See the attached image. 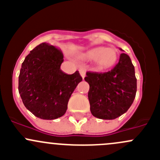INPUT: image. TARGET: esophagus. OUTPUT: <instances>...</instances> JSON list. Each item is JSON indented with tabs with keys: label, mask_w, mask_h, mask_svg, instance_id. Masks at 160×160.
Instances as JSON below:
<instances>
[{
	"label": "esophagus",
	"mask_w": 160,
	"mask_h": 160,
	"mask_svg": "<svg viewBox=\"0 0 160 160\" xmlns=\"http://www.w3.org/2000/svg\"><path fill=\"white\" fill-rule=\"evenodd\" d=\"M79 72H80V76L82 77V78H84L85 77V70L83 68H80L79 69Z\"/></svg>",
	"instance_id": "esophagus-1"
}]
</instances>
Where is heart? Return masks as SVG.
Wrapping results in <instances>:
<instances>
[{"label":"heart","instance_id":"1","mask_svg":"<svg viewBox=\"0 0 160 160\" xmlns=\"http://www.w3.org/2000/svg\"><path fill=\"white\" fill-rule=\"evenodd\" d=\"M84 56L89 60L95 61L99 69H108L115 63L118 53L113 48L99 46L90 49L85 53Z\"/></svg>","mask_w":160,"mask_h":160}]
</instances>
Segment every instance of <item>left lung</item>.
Masks as SVG:
<instances>
[{
	"instance_id": "left-lung-1",
	"label": "left lung",
	"mask_w": 160,
	"mask_h": 160,
	"mask_svg": "<svg viewBox=\"0 0 160 160\" xmlns=\"http://www.w3.org/2000/svg\"><path fill=\"white\" fill-rule=\"evenodd\" d=\"M86 74L84 80L90 85V109L94 117L112 120L128 110L136 94L137 80L128 55L122 53L118 62L108 72Z\"/></svg>"
}]
</instances>
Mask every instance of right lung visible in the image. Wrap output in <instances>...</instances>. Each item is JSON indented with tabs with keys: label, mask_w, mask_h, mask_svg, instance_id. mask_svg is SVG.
Masks as SVG:
<instances>
[{
	"label": "right lung",
	"mask_w": 160,
	"mask_h": 160,
	"mask_svg": "<svg viewBox=\"0 0 160 160\" xmlns=\"http://www.w3.org/2000/svg\"><path fill=\"white\" fill-rule=\"evenodd\" d=\"M62 51L43 42L22 62L18 91L22 102L37 118L52 120L63 115L71 94L82 81L78 71L69 75L60 70Z\"/></svg>",
	"instance_id": "right-lung-1"
}]
</instances>
